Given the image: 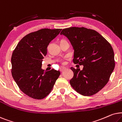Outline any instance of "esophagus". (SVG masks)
Masks as SVG:
<instances>
[{"label":"esophagus","mask_w":122,"mask_h":122,"mask_svg":"<svg viewBox=\"0 0 122 122\" xmlns=\"http://www.w3.org/2000/svg\"><path fill=\"white\" fill-rule=\"evenodd\" d=\"M66 69H67V68H66V67H61L60 68V71H61V72H62V71L65 70H66Z\"/></svg>","instance_id":"34e87169"}]
</instances>
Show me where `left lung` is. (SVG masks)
<instances>
[{
  "mask_svg": "<svg viewBox=\"0 0 122 122\" xmlns=\"http://www.w3.org/2000/svg\"><path fill=\"white\" fill-rule=\"evenodd\" d=\"M65 36L74 50L73 62L83 65L82 70L71 67L74 76L70 81L75 90L84 96H92L102 90L109 80L115 67L113 48L95 30L85 27L65 28Z\"/></svg>",
  "mask_w": 122,
  "mask_h": 122,
  "instance_id": "1",
  "label": "left lung"
}]
</instances>
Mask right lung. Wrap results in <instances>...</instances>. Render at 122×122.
<instances>
[{
  "label": "right lung",
  "instance_id": "add662e5",
  "mask_svg": "<svg viewBox=\"0 0 122 122\" xmlns=\"http://www.w3.org/2000/svg\"><path fill=\"white\" fill-rule=\"evenodd\" d=\"M62 29L43 28L31 32L21 40L13 52L12 75L23 92L35 99H42L50 93L60 75L52 69H42L47 46Z\"/></svg>",
  "mask_w": 122,
  "mask_h": 122
}]
</instances>
